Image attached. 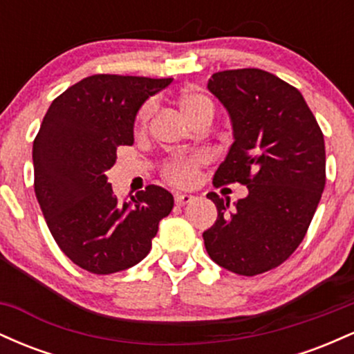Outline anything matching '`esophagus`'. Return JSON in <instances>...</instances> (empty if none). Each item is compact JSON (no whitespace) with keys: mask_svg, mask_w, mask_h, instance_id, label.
<instances>
[{"mask_svg":"<svg viewBox=\"0 0 354 354\" xmlns=\"http://www.w3.org/2000/svg\"><path fill=\"white\" fill-rule=\"evenodd\" d=\"M193 200L194 196H191V194H176V196H174V203H176V206L189 205Z\"/></svg>","mask_w":354,"mask_h":354,"instance_id":"1","label":"esophagus"}]
</instances>
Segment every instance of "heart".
<instances>
[{
  "mask_svg": "<svg viewBox=\"0 0 354 354\" xmlns=\"http://www.w3.org/2000/svg\"><path fill=\"white\" fill-rule=\"evenodd\" d=\"M180 108L185 115L186 120L189 123H193L196 118L203 115H211L213 116L214 106L213 101L208 96L203 95L200 91H185L180 96ZM154 109L153 101H148L141 106L140 111L136 115V129L146 128L151 113ZM208 163V156L205 153H194V154H186V156H174L171 160L165 161L163 168H161V174L169 185L178 186V188H186V186L194 185L198 180V174H200L201 166Z\"/></svg>",
  "mask_w": 354,
  "mask_h": 354,
  "instance_id": "obj_1",
  "label": "heart"
}]
</instances>
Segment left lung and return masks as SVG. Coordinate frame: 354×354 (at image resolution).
I'll use <instances>...</instances> for the list:
<instances>
[{"instance_id": "obj_1", "label": "left lung", "mask_w": 354, "mask_h": 354, "mask_svg": "<svg viewBox=\"0 0 354 354\" xmlns=\"http://www.w3.org/2000/svg\"><path fill=\"white\" fill-rule=\"evenodd\" d=\"M208 89L225 104L234 143L213 185H246L231 208L214 191L218 219L203 233L209 258L241 276L286 261L303 241L326 183V153L318 121L303 95L258 68L218 71Z\"/></svg>"}]
</instances>
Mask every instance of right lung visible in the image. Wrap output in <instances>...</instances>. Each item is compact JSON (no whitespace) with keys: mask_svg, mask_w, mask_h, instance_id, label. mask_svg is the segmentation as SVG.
I'll list each match as a JSON object with an SVG mask.
<instances>
[{"mask_svg":"<svg viewBox=\"0 0 354 354\" xmlns=\"http://www.w3.org/2000/svg\"><path fill=\"white\" fill-rule=\"evenodd\" d=\"M173 78L93 75L51 103L33 143L35 193L56 245L95 274L135 266L151 250L173 194L149 185L131 201L106 171L118 146H131L138 109Z\"/></svg>","mask_w":354,"mask_h":354,"instance_id":"right-lung-1","label":"right lung"}]
</instances>
